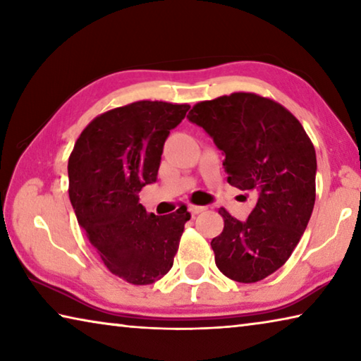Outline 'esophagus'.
I'll return each mask as SVG.
<instances>
[{
  "instance_id": "obj_1",
  "label": "esophagus",
  "mask_w": 361,
  "mask_h": 361,
  "mask_svg": "<svg viewBox=\"0 0 361 361\" xmlns=\"http://www.w3.org/2000/svg\"><path fill=\"white\" fill-rule=\"evenodd\" d=\"M205 210V207H200V205H189V212L192 213V215H197V213H202Z\"/></svg>"
}]
</instances>
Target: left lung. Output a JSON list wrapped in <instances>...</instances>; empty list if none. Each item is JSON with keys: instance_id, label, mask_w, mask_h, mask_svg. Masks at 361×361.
Listing matches in <instances>:
<instances>
[{"instance_id": "obj_1", "label": "left lung", "mask_w": 361, "mask_h": 361, "mask_svg": "<svg viewBox=\"0 0 361 361\" xmlns=\"http://www.w3.org/2000/svg\"><path fill=\"white\" fill-rule=\"evenodd\" d=\"M224 154L232 186L256 195L245 221L224 209V229L212 240L219 271L255 283L282 267L301 240L315 204L317 157L301 122L256 94L200 102L188 114Z\"/></svg>"}]
</instances>
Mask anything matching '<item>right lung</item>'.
<instances>
[{
	"mask_svg": "<svg viewBox=\"0 0 361 361\" xmlns=\"http://www.w3.org/2000/svg\"><path fill=\"white\" fill-rule=\"evenodd\" d=\"M189 105L142 100L90 122L68 159L70 200L78 223L109 272L149 285L173 266L185 223L175 213H146L138 192L157 180L164 143Z\"/></svg>",
	"mask_w": 361,
	"mask_h": 361,
	"instance_id": "add662e5",
	"label": "right lung"
}]
</instances>
